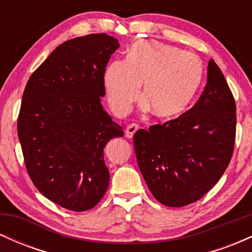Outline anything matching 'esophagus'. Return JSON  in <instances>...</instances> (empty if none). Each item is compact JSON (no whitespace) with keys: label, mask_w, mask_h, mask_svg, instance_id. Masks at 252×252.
<instances>
[{"label":"esophagus","mask_w":252,"mask_h":252,"mask_svg":"<svg viewBox=\"0 0 252 252\" xmlns=\"http://www.w3.org/2000/svg\"><path fill=\"white\" fill-rule=\"evenodd\" d=\"M137 130H138L137 124H135V123L129 124V126H126V137L132 138V137H134V134L136 131H137Z\"/></svg>","instance_id":"esophagus-1"}]
</instances>
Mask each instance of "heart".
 <instances>
[{"instance_id":"b5f03b06","label":"heart","mask_w":252,"mask_h":252,"mask_svg":"<svg viewBox=\"0 0 252 252\" xmlns=\"http://www.w3.org/2000/svg\"><path fill=\"white\" fill-rule=\"evenodd\" d=\"M204 77L198 56L169 45L140 41L124 62H112L104 73L110 108L126 115L140 94L153 116L169 121L181 116L195 97Z\"/></svg>"}]
</instances>
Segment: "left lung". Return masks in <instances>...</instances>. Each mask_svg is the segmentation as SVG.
Returning <instances> with one entry per match:
<instances>
[{
  "label": "left lung",
  "mask_w": 252,
  "mask_h": 252,
  "mask_svg": "<svg viewBox=\"0 0 252 252\" xmlns=\"http://www.w3.org/2000/svg\"><path fill=\"white\" fill-rule=\"evenodd\" d=\"M236 122L235 98L211 59L207 83L192 109L135 132L138 167L156 200L182 207L206 194L232 158Z\"/></svg>",
  "instance_id": "1"
}]
</instances>
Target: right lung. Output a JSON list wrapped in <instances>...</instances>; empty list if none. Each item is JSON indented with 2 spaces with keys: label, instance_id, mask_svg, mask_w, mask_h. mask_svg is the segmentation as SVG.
Segmentation results:
<instances>
[{
  "label": "right lung",
  "instance_id": "1",
  "mask_svg": "<svg viewBox=\"0 0 252 252\" xmlns=\"http://www.w3.org/2000/svg\"><path fill=\"white\" fill-rule=\"evenodd\" d=\"M118 47L104 33L65 41L33 72L22 96L17 135L28 175L42 195L74 212L105 194L104 147L123 136L100 103L106 63Z\"/></svg>",
  "mask_w": 252,
  "mask_h": 252
}]
</instances>
